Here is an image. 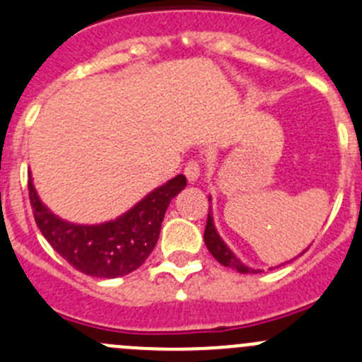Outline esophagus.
Returning a JSON list of instances; mask_svg holds the SVG:
<instances>
[{"instance_id": "esophagus-1", "label": "esophagus", "mask_w": 362, "mask_h": 362, "mask_svg": "<svg viewBox=\"0 0 362 362\" xmlns=\"http://www.w3.org/2000/svg\"><path fill=\"white\" fill-rule=\"evenodd\" d=\"M184 173H185V177H187L189 182L198 180L199 175H202V164H199V160H196V159L189 160L184 168Z\"/></svg>"}]
</instances>
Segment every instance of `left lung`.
<instances>
[{
	"label": "left lung",
	"instance_id": "left-lung-1",
	"mask_svg": "<svg viewBox=\"0 0 362 362\" xmlns=\"http://www.w3.org/2000/svg\"><path fill=\"white\" fill-rule=\"evenodd\" d=\"M203 238H205L206 249L210 251V255H212L221 265L238 270V272H242V274H256V272H262V270H255L251 269V267L244 265V263H242L240 259L230 251V247L224 244V240L219 237L216 226H214V217H212V212H210V209H209V217H206V226H205V235H203Z\"/></svg>",
	"mask_w": 362,
	"mask_h": 362
}]
</instances>
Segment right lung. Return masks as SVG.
<instances>
[{"mask_svg":"<svg viewBox=\"0 0 362 362\" xmlns=\"http://www.w3.org/2000/svg\"><path fill=\"white\" fill-rule=\"evenodd\" d=\"M185 185L187 178L177 175L115 221L92 226L66 223L54 216L40 202L31 178L28 191L38 230L52 249L83 274L111 279L145 263L157 244L168 205Z\"/></svg>","mask_w":362,"mask_h":362,"instance_id":"right-lung-1","label":"right lung"}]
</instances>
